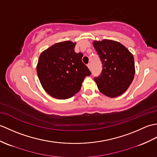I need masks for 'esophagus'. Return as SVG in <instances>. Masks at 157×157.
Listing matches in <instances>:
<instances>
[{
	"mask_svg": "<svg viewBox=\"0 0 157 157\" xmlns=\"http://www.w3.org/2000/svg\"><path fill=\"white\" fill-rule=\"evenodd\" d=\"M87 67H88V68L90 69V70H92V63H89L88 64H87Z\"/></svg>",
	"mask_w": 157,
	"mask_h": 157,
	"instance_id": "34e87169",
	"label": "esophagus"
}]
</instances>
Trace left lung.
Listing matches in <instances>:
<instances>
[{
    "label": "left lung",
    "instance_id": "1",
    "mask_svg": "<svg viewBox=\"0 0 157 157\" xmlns=\"http://www.w3.org/2000/svg\"><path fill=\"white\" fill-rule=\"evenodd\" d=\"M93 45L103 64L101 74L94 78L98 90L110 98L120 96L128 88L135 74L133 55L112 40L94 41Z\"/></svg>",
    "mask_w": 157,
    "mask_h": 157
}]
</instances>
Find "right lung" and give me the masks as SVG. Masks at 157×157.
Returning <instances> with one entry per match:
<instances>
[{"instance_id": "obj_1", "label": "right lung", "mask_w": 157, "mask_h": 157, "mask_svg": "<svg viewBox=\"0 0 157 157\" xmlns=\"http://www.w3.org/2000/svg\"><path fill=\"white\" fill-rule=\"evenodd\" d=\"M75 43H57L43 51L39 58L37 73L46 92L57 99H67L78 92L91 71L82 62L83 54L75 53Z\"/></svg>"}]
</instances>
